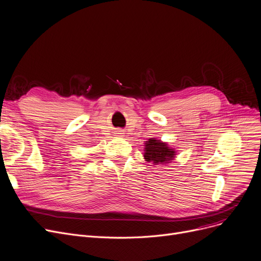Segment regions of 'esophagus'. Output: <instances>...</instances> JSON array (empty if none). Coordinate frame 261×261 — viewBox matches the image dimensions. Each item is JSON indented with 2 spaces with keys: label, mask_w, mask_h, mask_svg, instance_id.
<instances>
[{
  "label": "esophagus",
  "mask_w": 261,
  "mask_h": 261,
  "mask_svg": "<svg viewBox=\"0 0 261 261\" xmlns=\"http://www.w3.org/2000/svg\"><path fill=\"white\" fill-rule=\"evenodd\" d=\"M122 132H123V130H120V129H119V130H117V132H116L117 136H122V134H123Z\"/></svg>",
  "instance_id": "esophagus-1"
}]
</instances>
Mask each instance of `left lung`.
Segmentation results:
<instances>
[{
    "label": "left lung",
    "mask_w": 261,
    "mask_h": 261,
    "mask_svg": "<svg viewBox=\"0 0 261 261\" xmlns=\"http://www.w3.org/2000/svg\"><path fill=\"white\" fill-rule=\"evenodd\" d=\"M144 159L153 165H166L175 158V150H173L166 142L155 138L145 141Z\"/></svg>",
    "instance_id": "obj_1"
}]
</instances>
